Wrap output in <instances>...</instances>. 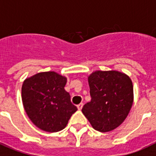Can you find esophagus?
Instances as JSON below:
<instances>
[{
  "instance_id": "esophagus-1",
  "label": "esophagus",
  "mask_w": 156,
  "mask_h": 156,
  "mask_svg": "<svg viewBox=\"0 0 156 156\" xmlns=\"http://www.w3.org/2000/svg\"><path fill=\"white\" fill-rule=\"evenodd\" d=\"M82 106H83V103H80L79 105H77V107H78V110H81V109L82 108Z\"/></svg>"
}]
</instances>
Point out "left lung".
I'll return each instance as SVG.
<instances>
[{"label": "left lung", "instance_id": "1", "mask_svg": "<svg viewBox=\"0 0 156 156\" xmlns=\"http://www.w3.org/2000/svg\"><path fill=\"white\" fill-rule=\"evenodd\" d=\"M91 101L82 109L95 130L107 133L120 126L133 104V82L117 70H96L88 77Z\"/></svg>", "mask_w": 156, "mask_h": 156}]
</instances>
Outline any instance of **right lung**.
I'll return each instance as SVG.
<instances>
[{
    "instance_id": "obj_1",
    "label": "right lung",
    "mask_w": 156,
    "mask_h": 156,
    "mask_svg": "<svg viewBox=\"0 0 156 156\" xmlns=\"http://www.w3.org/2000/svg\"><path fill=\"white\" fill-rule=\"evenodd\" d=\"M66 78L55 71L40 72L26 78L21 89L23 108L39 129L56 133L66 126L78 110L64 87Z\"/></svg>"
}]
</instances>
